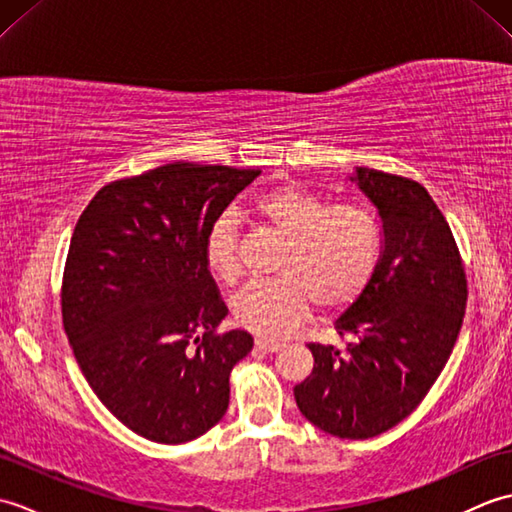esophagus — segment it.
<instances>
[{
	"mask_svg": "<svg viewBox=\"0 0 512 512\" xmlns=\"http://www.w3.org/2000/svg\"><path fill=\"white\" fill-rule=\"evenodd\" d=\"M255 347L257 350H262V352H279L281 347H284V343H279V341H268V339H255Z\"/></svg>",
	"mask_w": 512,
	"mask_h": 512,
	"instance_id": "obj_1",
	"label": "esophagus"
}]
</instances>
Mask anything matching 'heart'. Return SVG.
I'll return each mask as SVG.
<instances>
[{"mask_svg": "<svg viewBox=\"0 0 512 512\" xmlns=\"http://www.w3.org/2000/svg\"><path fill=\"white\" fill-rule=\"evenodd\" d=\"M253 211L284 235L279 277L255 279L237 292L233 317L242 328L279 339L308 317L312 303L339 312L374 281L383 255L380 217L358 204L332 206L295 184H281L255 200ZM237 220L222 213L204 237V264L231 286L239 277Z\"/></svg>", "mask_w": 512, "mask_h": 512, "instance_id": "1", "label": "heart"}]
</instances>
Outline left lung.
<instances>
[{"label":"left lung","instance_id":"8db88e82","mask_svg":"<svg viewBox=\"0 0 512 512\" xmlns=\"http://www.w3.org/2000/svg\"><path fill=\"white\" fill-rule=\"evenodd\" d=\"M376 206L383 255L369 288L334 323L345 350L310 343L299 411L336 438H374L405 420L447 365L466 310V275L451 228L422 184L356 167Z\"/></svg>","mask_w":512,"mask_h":512}]
</instances>
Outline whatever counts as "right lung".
<instances>
[{
  "label": "right lung",
  "mask_w": 512,
  "mask_h": 512,
  "mask_svg": "<svg viewBox=\"0 0 512 512\" xmlns=\"http://www.w3.org/2000/svg\"><path fill=\"white\" fill-rule=\"evenodd\" d=\"M259 169L173 162L116 180L74 226L61 312L92 391L160 444L200 438L228 409V376L253 350L204 264V237Z\"/></svg>",
  "instance_id": "right-lung-1"
}]
</instances>
